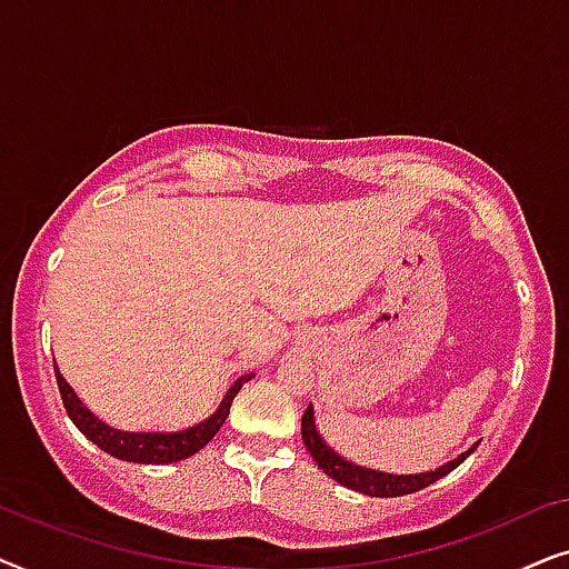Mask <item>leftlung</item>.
<instances>
[{"mask_svg": "<svg viewBox=\"0 0 569 569\" xmlns=\"http://www.w3.org/2000/svg\"><path fill=\"white\" fill-rule=\"evenodd\" d=\"M300 432H302V442H306L308 453L313 456V461L318 463V469H323V473H329L333 481H339L341 487L347 489H355V492H362V495H370V497H403V495H411V492H419V489L435 485V481L446 477L456 469V466H461L466 458L471 456V450L477 448L473 446L471 450H466L453 461L440 466V469L435 471H427V473H415V477H396V473H380V471H372V469H362V466H355L345 461V458H339L333 450L326 446L321 440V435L316 432V422H313V407L306 409V415H302V422H300Z\"/></svg>", "mask_w": 569, "mask_h": 569, "instance_id": "left-lung-1", "label": "left lung"}]
</instances>
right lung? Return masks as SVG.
<instances>
[{
  "mask_svg": "<svg viewBox=\"0 0 569 569\" xmlns=\"http://www.w3.org/2000/svg\"><path fill=\"white\" fill-rule=\"evenodd\" d=\"M53 372H57L61 401H64L67 415L77 425V430H80L88 440L96 442L100 450H106V453H111L113 458H121V461H129V463H176L193 453H199V450L204 448L217 432H220V427L224 425V419H228V415H230V403H232V399H236V393L240 391V386H243L246 380L253 378V376H240L236 383H232L228 396L222 399L220 409H217L209 419H204V422H199L197 427H189V430H181V432H121V430H113V427L103 425L100 419L92 417L90 411L82 407V401L77 399L67 380L59 376L57 365H53Z\"/></svg>",
  "mask_w": 569,
  "mask_h": 569,
  "instance_id": "right-lung-1",
  "label": "right lung"
}]
</instances>
